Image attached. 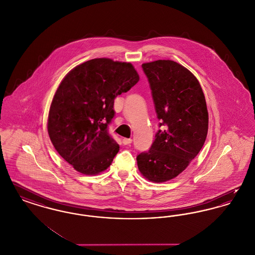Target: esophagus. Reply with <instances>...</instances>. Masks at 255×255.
<instances>
[{"label":"esophagus","mask_w":255,"mask_h":255,"mask_svg":"<svg viewBox=\"0 0 255 255\" xmlns=\"http://www.w3.org/2000/svg\"><path fill=\"white\" fill-rule=\"evenodd\" d=\"M122 143H123L124 145H128V144L132 143V139H131V138H123V139H122Z\"/></svg>","instance_id":"esophagus-1"}]
</instances>
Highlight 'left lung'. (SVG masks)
Masks as SVG:
<instances>
[{
  "label": "left lung",
  "mask_w": 255,
  "mask_h": 255,
  "mask_svg": "<svg viewBox=\"0 0 255 255\" xmlns=\"http://www.w3.org/2000/svg\"><path fill=\"white\" fill-rule=\"evenodd\" d=\"M141 67L161 130L150 149L136 156L137 167L150 182H167L188 166L206 141V98L197 78L177 62L157 60Z\"/></svg>",
  "instance_id": "obj_1"
}]
</instances>
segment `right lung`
<instances>
[{"mask_svg": "<svg viewBox=\"0 0 255 255\" xmlns=\"http://www.w3.org/2000/svg\"><path fill=\"white\" fill-rule=\"evenodd\" d=\"M139 80L132 64L97 58L75 67L58 87L48 120L49 138L62 158L86 175L107 169L120 146L108 126L115 98Z\"/></svg>", "mask_w": 255, "mask_h": 255, "instance_id": "add662e5", "label": "right lung"}]
</instances>
